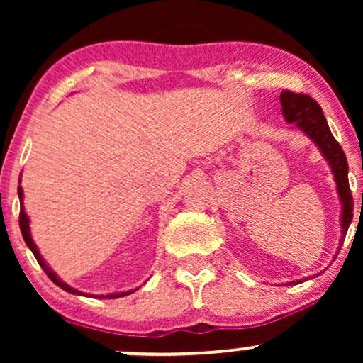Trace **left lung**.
<instances>
[{
	"label": "left lung",
	"mask_w": 363,
	"mask_h": 363,
	"mask_svg": "<svg viewBox=\"0 0 363 363\" xmlns=\"http://www.w3.org/2000/svg\"><path fill=\"white\" fill-rule=\"evenodd\" d=\"M280 102L283 106V116H285L286 123H295V126L301 128L318 145L323 155L329 162V165H331L336 186H338V194L341 203H343V216H341L343 235L341 237L345 239L353 218V198L348 184V162L347 157H345L343 148L340 147L338 141L331 135V129L328 126L323 109H320V106L314 99L309 97L307 94H295V91L283 90L280 95Z\"/></svg>",
	"instance_id": "1"
}]
</instances>
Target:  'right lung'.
<instances>
[{
    "label": "right lung",
    "mask_w": 363,
    "mask_h": 363,
    "mask_svg": "<svg viewBox=\"0 0 363 363\" xmlns=\"http://www.w3.org/2000/svg\"><path fill=\"white\" fill-rule=\"evenodd\" d=\"M18 198H20V230H22V235H23L25 244H27L28 247H30V251L34 252L35 259H37V262H39V264H40V268L44 269L45 274H48V277L51 278V280H52L54 283H56L57 286H61L62 290L69 291V294H80V291H78V290H74V289H72V286H69V285H66V283H62V281L60 280V278H57L56 274H54V272H51V269L48 268V264H45L43 257H40L39 249H37V245L34 244V240H32V237H30V227H28V216L25 215V210H23V203H22V199H23V189H22V187H18ZM128 294H131V291H121V294H116V295H101V298H118V297H124V295H128ZM80 295H85V294H80Z\"/></svg>",
    "instance_id": "obj_1"
}]
</instances>
